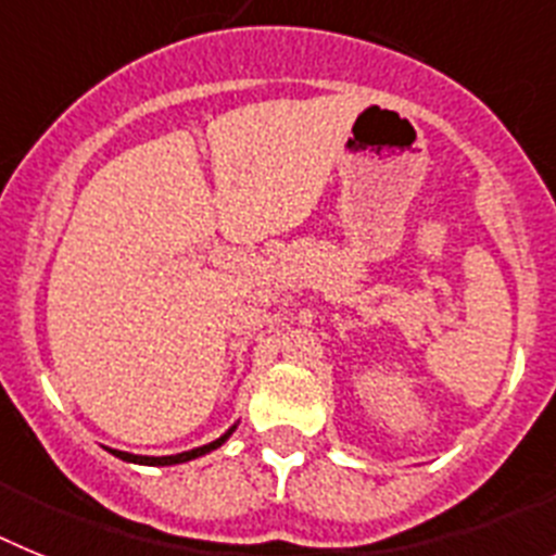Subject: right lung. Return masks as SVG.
Returning <instances> with one entry per match:
<instances>
[{
    "label": "right lung",
    "mask_w": 556,
    "mask_h": 556,
    "mask_svg": "<svg viewBox=\"0 0 556 556\" xmlns=\"http://www.w3.org/2000/svg\"><path fill=\"white\" fill-rule=\"evenodd\" d=\"M236 426H239V424L230 426V429L225 431L223 437H217V440H214V443L200 445V448L184 451V454H172V456H139V454H127V451H116V448H111V454H113V456H119V459H125V462H132V465H161V468H166V465H184V462L198 459V456L211 454V451H217L219 445L228 443V437L233 434Z\"/></svg>",
    "instance_id": "obj_1"
}]
</instances>
